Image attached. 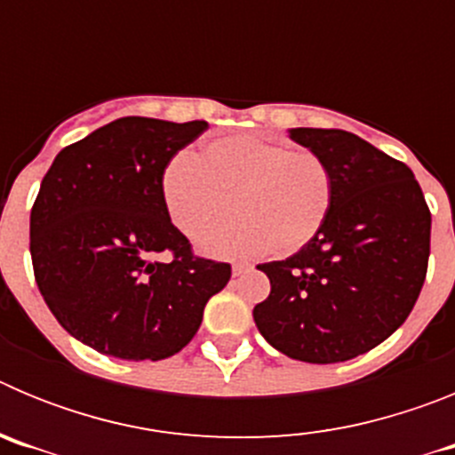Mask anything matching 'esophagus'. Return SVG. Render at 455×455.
Masks as SVG:
<instances>
[{
	"mask_svg": "<svg viewBox=\"0 0 455 455\" xmlns=\"http://www.w3.org/2000/svg\"><path fill=\"white\" fill-rule=\"evenodd\" d=\"M248 268H251V264L248 262H235L232 264V275H241V273H246Z\"/></svg>",
	"mask_w": 455,
	"mask_h": 455,
	"instance_id": "obj_1",
	"label": "esophagus"
}]
</instances>
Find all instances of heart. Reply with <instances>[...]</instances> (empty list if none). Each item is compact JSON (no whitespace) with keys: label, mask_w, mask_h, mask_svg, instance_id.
<instances>
[{"label":"heart","mask_w":455,"mask_h":455,"mask_svg":"<svg viewBox=\"0 0 455 455\" xmlns=\"http://www.w3.org/2000/svg\"><path fill=\"white\" fill-rule=\"evenodd\" d=\"M164 204L180 232L196 239L229 218L242 219L198 239L209 255H291L315 239L335 203V175L323 156L255 134L207 140L198 156L178 155L162 175Z\"/></svg>","instance_id":"b5f03b06"}]
</instances>
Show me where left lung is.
I'll list each match as a JSON object with an SVG mask.
<instances>
[{"label":"left lung","instance_id":"8db88e82","mask_svg":"<svg viewBox=\"0 0 455 455\" xmlns=\"http://www.w3.org/2000/svg\"><path fill=\"white\" fill-rule=\"evenodd\" d=\"M289 139L335 175V203L319 235L283 262L252 316L264 339L312 364L347 363L387 339L415 307L431 255V212L419 182L360 136L296 127Z\"/></svg>","mask_w":455,"mask_h":455}]
</instances>
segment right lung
<instances>
[{
  "mask_svg": "<svg viewBox=\"0 0 455 455\" xmlns=\"http://www.w3.org/2000/svg\"><path fill=\"white\" fill-rule=\"evenodd\" d=\"M207 127L118 118L63 148L43 178L29 223L36 283L86 347L134 363L175 355L230 280V264L193 255L162 193L164 168Z\"/></svg>",
  "mask_w": 455,
  "mask_h": 455,
  "instance_id": "obj_1",
  "label": "right lung"
}]
</instances>
